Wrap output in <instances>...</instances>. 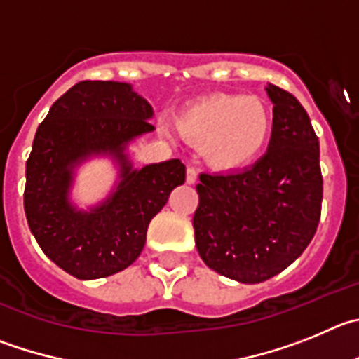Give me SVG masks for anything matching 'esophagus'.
<instances>
[{"instance_id": "1", "label": "esophagus", "mask_w": 359, "mask_h": 359, "mask_svg": "<svg viewBox=\"0 0 359 359\" xmlns=\"http://www.w3.org/2000/svg\"><path fill=\"white\" fill-rule=\"evenodd\" d=\"M196 177H198V173H196L195 168H187V172H186V180L187 184H195L196 182Z\"/></svg>"}]
</instances>
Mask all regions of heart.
<instances>
[{
    "instance_id": "obj_1",
    "label": "heart",
    "mask_w": 359,
    "mask_h": 359,
    "mask_svg": "<svg viewBox=\"0 0 359 359\" xmlns=\"http://www.w3.org/2000/svg\"><path fill=\"white\" fill-rule=\"evenodd\" d=\"M177 127L184 140L202 147L212 166L234 170L259 156L272 132V116L256 96L216 95L186 109Z\"/></svg>"
}]
</instances>
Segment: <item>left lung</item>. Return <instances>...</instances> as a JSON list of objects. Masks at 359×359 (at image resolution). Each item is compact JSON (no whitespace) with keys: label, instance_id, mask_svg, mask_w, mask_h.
Here are the masks:
<instances>
[{"label":"left lung","instance_id":"1","mask_svg":"<svg viewBox=\"0 0 359 359\" xmlns=\"http://www.w3.org/2000/svg\"><path fill=\"white\" fill-rule=\"evenodd\" d=\"M272 137L257 163L229 173H200L195 243L219 276L256 284L280 273L306 250L322 211L318 137L292 93L268 83Z\"/></svg>","mask_w":359,"mask_h":359}]
</instances>
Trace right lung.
<instances>
[{
    "label": "right lung",
    "mask_w": 359,
    "mask_h": 359,
    "mask_svg": "<svg viewBox=\"0 0 359 359\" xmlns=\"http://www.w3.org/2000/svg\"><path fill=\"white\" fill-rule=\"evenodd\" d=\"M154 109L130 83L83 80L51 105L35 132L27 161L25 212L39 247L76 279H100L130 266L147 241L150 219L186 180L179 159L134 170L125 148L154 130ZM105 153L120 166V182L89 212L69 202L72 170Z\"/></svg>",
    "instance_id": "1"
}]
</instances>
